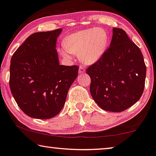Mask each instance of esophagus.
Listing matches in <instances>:
<instances>
[{
    "instance_id": "obj_1",
    "label": "esophagus",
    "mask_w": 156,
    "mask_h": 156,
    "mask_svg": "<svg viewBox=\"0 0 156 156\" xmlns=\"http://www.w3.org/2000/svg\"><path fill=\"white\" fill-rule=\"evenodd\" d=\"M85 72V69L84 67L83 66H80L79 67V74H80V75H83V74H84Z\"/></svg>"
}]
</instances>
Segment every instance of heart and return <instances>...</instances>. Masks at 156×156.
<instances>
[{"label":"heart","instance_id":"1","mask_svg":"<svg viewBox=\"0 0 156 156\" xmlns=\"http://www.w3.org/2000/svg\"><path fill=\"white\" fill-rule=\"evenodd\" d=\"M108 44L106 32L101 28L85 29L72 34L64 38L63 48L59 52L62 57L71 59V54L78 55L83 63L91 64L98 61Z\"/></svg>","mask_w":156,"mask_h":156}]
</instances>
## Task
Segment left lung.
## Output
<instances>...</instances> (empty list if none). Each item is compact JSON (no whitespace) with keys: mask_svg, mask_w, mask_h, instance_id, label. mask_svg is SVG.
I'll return each instance as SVG.
<instances>
[{"mask_svg":"<svg viewBox=\"0 0 156 156\" xmlns=\"http://www.w3.org/2000/svg\"><path fill=\"white\" fill-rule=\"evenodd\" d=\"M86 73L91 78L90 93L99 107L122 112L141 98L146 66L141 50L126 32L113 28L110 47Z\"/></svg>","mask_w":156,"mask_h":156,"instance_id":"left-lung-1","label":"left lung"}]
</instances>
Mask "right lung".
Listing matches in <instances>:
<instances>
[{"instance_id":"add662e5","label":"right lung","mask_w":156,"mask_h":156,"mask_svg":"<svg viewBox=\"0 0 156 156\" xmlns=\"http://www.w3.org/2000/svg\"><path fill=\"white\" fill-rule=\"evenodd\" d=\"M62 30L31 34L11 58L9 83L12 94L29 117L49 119L57 115L78 76V66L59 63L55 48Z\"/></svg>"}]
</instances>
